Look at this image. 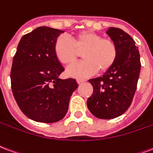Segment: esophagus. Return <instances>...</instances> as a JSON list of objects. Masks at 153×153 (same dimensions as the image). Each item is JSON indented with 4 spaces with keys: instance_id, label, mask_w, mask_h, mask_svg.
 Here are the masks:
<instances>
[{
    "instance_id": "34e87169",
    "label": "esophagus",
    "mask_w": 153,
    "mask_h": 153,
    "mask_svg": "<svg viewBox=\"0 0 153 153\" xmlns=\"http://www.w3.org/2000/svg\"><path fill=\"white\" fill-rule=\"evenodd\" d=\"M85 81V79H82V78H76V82L79 83V84L81 83V82H84Z\"/></svg>"
}]
</instances>
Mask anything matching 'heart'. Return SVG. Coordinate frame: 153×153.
<instances>
[{
    "label": "heart",
    "instance_id": "b5f03b06",
    "mask_svg": "<svg viewBox=\"0 0 153 153\" xmlns=\"http://www.w3.org/2000/svg\"><path fill=\"white\" fill-rule=\"evenodd\" d=\"M54 54L64 65L72 66L82 52L83 61L67 70L73 77L93 75L97 69L105 72L112 68L117 58V47L112 39L102 36L92 31H82L73 35L71 40L61 36L54 43Z\"/></svg>",
    "mask_w": 153,
    "mask_h": 153
}]
</instances>
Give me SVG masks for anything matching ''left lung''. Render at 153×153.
Returning a JSON list of instances; mask_svg holds the SVG:
<instances>
[{
    "instance_id": "left-lung-1",
    "label": "left lung",
    "mask_w": 153,
    "mask_h": 153,
    "mask_svg": "<svg viewBox=\"0 0 153 153\" xmlns=\"http://www.w3.org/2000/svg\"><path fill=\"white\" fill-rule=\"evenodd\" d=\"M107 33L117 45V60L102 76L89 80L93 94L87 100L88 109L100 119L117 117L130 108L141 68L139 50L133 38L117 27H110Z\"/></svg>"
}]
</instances>
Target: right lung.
<instances>
[{"label": "right lung", "mask_w": 153, "mask_h": 153, "mask_svg": "<svg viewBox=\"0 0 153 153\" xmlns=\"http://www.w3.org/2000/svg\"><path fill=\"white\" fill-rule=\"evenodd\" d=\"M62 32L39 27L21 38L13 59L10 81L14 100L23 114L35 121L62 120L78 86L73 78H59L64 68L53 47Z\"/></svg>", "instance_id": "1"}]
</instances>
